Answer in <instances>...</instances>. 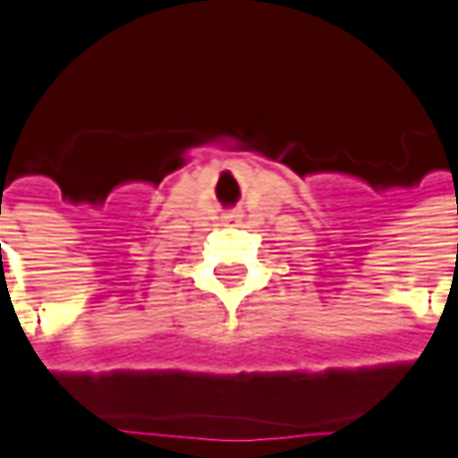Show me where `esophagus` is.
Listing matches in <instances>:
<instances>
[{
    "label": "esophagus",
    "mask_w": 458,
    "mask_h": 458,
    "mask_svg": "<svg viewBox=\"0 0 458 458\" xmlns=\"http://www.w3.org/2000/svg\"><path fill=\"white\" fill-rule=\"evenodd\" d=\"M230 217H235V216H230Z\"/></svg>",
    "instance_id": "34e87169"
}]
</instances>
